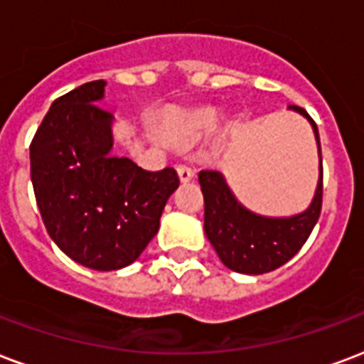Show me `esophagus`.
I'll return each mask as SVG.
<instances>
[{
	"mask_svg": "<svg viewBox=\"0 0 364 364\" xmlns=\"http://www.w3.org/2000/svg\"><path fill=\"white\" fill-rule=\"evenodd\" d=\"M177 173H179V179H181L183 183H187L195 177V169L189 168V166H185V164H179V166H177Z\"/></svg>",
	"mask_w": 364,
	"mask_h": 364,
	"instance_id": "obj_1",
	"label": "esophagus"
}]
</instances>
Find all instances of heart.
<instances>
[{"mask_svg": "<svg viewBox=\"0 0 364 364\" xmlns=\"http://www.w3.org/2000/svg\"><path fill=\"white\" fill-rule=\"evenodd\" d=\"M218 112L214 107L169 109L160 119V134L173 144H191L214 127Z\"/></svg>", "mask_w": 364, "mask_h": 364, "instance_id": "heart-1", "label": "heart"}]
</instances>
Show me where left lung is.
I'll return each mask as SVG.
<instances>
[{"instance_id":"8db88e82","label":"left lung","mask_w":364,"mask_h":364,"mask_svg":"<svg viewBox=\"0 0 364 364\" xmlns=\"http://www.w3.org/2000/svg\"><path fill=\"white\" fill-rule=\"evenodd\" d=\"M311 121L320 156V177L311 206L289 218L258 216L237 203L222 173L204 169L198 183L204 195V233L223 264L239 274H266L297 255L311 235L322 208V150L316 123L303 107L289 106Z\"/></svg>"}]
</instances>
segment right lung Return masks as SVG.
<instances>
[{"instance_id":"add662e5","label":"right lung","mask_w":364,"mask_h":364,"mask_svg":"<svg viewBox=\"0 0 364 364\" xmlns=\"http://www.w3.org/2000/svg\"><path fill=\"white\" fill-rule=\"evenodd\" d=\"M104 86L85 82L53 102L31 142V177L53 243L75 262L109 272L141 257L179 177L112 154L114 115L98 106Z\"/></svg>"}]
</instances>
